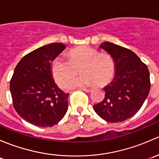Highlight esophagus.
<instances>
[{
  "mask_svg": "<svg viewBox=\"0 0 159 159\" xmlns=\"http://www.w3.org/2000/svg\"><path fill=\"white\" fill-rule=\"evenodd\" d=\"M81 90H83L84 91H86V92H89V91H91V89H86V88H82V89H81Z\"/></svg>",
  "mask_w": 159,
  "mask_h": 159,
  "instance_id": "esophagus-1",
  "label": "esophagus"
}]
</instances>
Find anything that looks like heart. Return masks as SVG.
<instances>
[{"mask_svg":"<svg viewBox=\"0 0 159 159\" xmlns=\"http://www.w3.org/2000/svg\"><path fill=\"white\" fill-rule=\"evenodd\" d=\"M68 56L69 60L58 56L51 62L54 80L59 85L64 84L65 89L86 87L94 83L102 87L108 84L115 76V63L109 54L99 53L97 50L83 46L70 50ZM77 69L82 75L70 80Z\"/></svg>","mask_w":159,"mask_h":159,"instance_id":"obj_1","label":"heart"}]
</instances>
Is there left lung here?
<instances>
[{
	"mask_svg": "<svg viewBox=\"0 0 159 159\" xmlns=\"http://www.w3.org/2000/svg\"><path fill=\"white\" fill-rule=\"evenodd\" d=\"M113 57L115 74L109 84L104 88L105 98L93 106L105 121L121 122L134 116L145 102L150 91L148 67L131 50L111 42L100 45Z\"/></svg>",
	"mask_w": 159,
	"mask_h": 159,
	"instance_id": "obj_1",
	"label": "left lung"
}]
</instances>
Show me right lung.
Masks as SVG:
<instances>
[{"label":"right lung","instance_id":"right-lung-1","mask_svg":"<svg viewBox=\"0 0 159 159\" xmlns=\"http://www.w3.org/2000/svg\"><path fill=\"white\" fill-rule=\"evenodd\" d=\"M66 46L46 44L25 55L16 66L10 81L13 105L19 115L39 127H52L66 114L69 94L55 84L51 62Z\"/></svg>","mask_w":159,"mask_h":159}]
</instances>
